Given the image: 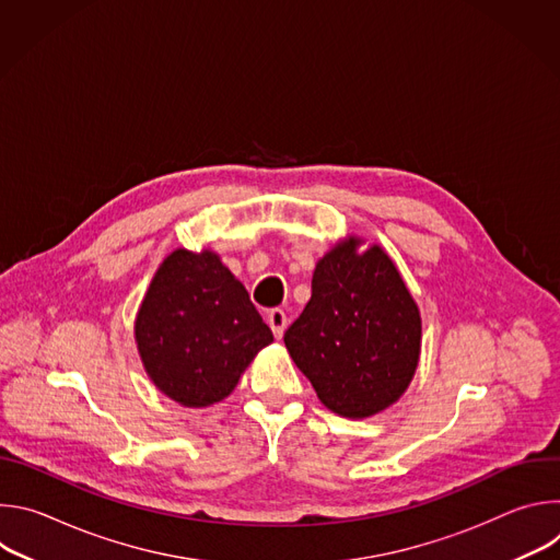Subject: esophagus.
<instances>
[{
	"mask_svg": "<svg viewBox=\"0 0 560 560\" xmlns=\"http://www.w3.org/2000/svg\"><path fill=\"white\" fill-rule=\"evenodd\" d=\"M268 326L272 328V335H275L277 339H281V337H283V332H285V326H288V316H285V312H283V310H279V307L270 310V312H268Z\"/></svg>",
	"mask_w": 560,
	"mask_h": 560,
	"instance_id": "obj_1",
	"label": "esophagus"
}]
</instances>
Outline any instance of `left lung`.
<instances>
[{"mask_svg":"<svg viewBox=\"0 0 560 560\" xmlns=\"http://www.w3.org/2000/svg\"><path fill=\"white\" fill-rule=\"evenodd\" d=\"M357 248L350 236L318 259L312 296L283 335L318 401L348 419L396 404L421 352V314L401 275L383 248Z\"/></svg>","mask_w":560,"mask_h":560,"instance_id":"left-lung-1","label":"left lung"}]
</instances>
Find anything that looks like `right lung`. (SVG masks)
Segmentation results:
<instances>
[{
  "label": "right lung",
  "mask_w": 560,
  "mask_h": 560,
  "mask_svg": "<svg viewBox=\"0 0 560 560\" xmlns=\"http://www.w3.org/2000/svg\"><path fill=\"white\" fill-rule=\"evenodd\" d=\"M135 341L159 389L186 408H206L236 387L272 332L219 255L179 248L150 281Z\"/></svg>",
  "instance_id": "add662e5"
}]
</instances>
